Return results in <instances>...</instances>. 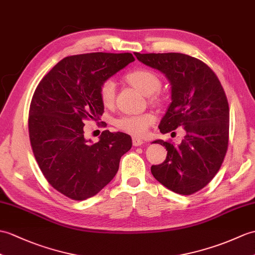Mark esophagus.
Wrapping results in <instances>:
<instances>
[{
  "label": "esophagus",
  "instance_id": "obj_1",
  "mask_svg": "<svg viewBox=\"0 0 255 255\" xmlns=\"http://www.w3.org/2000/svg\"><path fill=\"white\" fill-rule=\"evenodd\" d=\"M143 144V140L140 138H132V145L133 146H140Z\"/></svg>",
  "mask_w": 255,
  "mask_h": 255
}]
</instances>
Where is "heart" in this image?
I'll return each instance as SVG.
<instances>
[{
  "label": "heart",
  "instance_id": "b5f03b06",
  "mask_svg": "<svg viewBox=\"0 0 255 255\" xmlns=\"http://www.w3.org/2000/svg\"><path fill=\"white\" fill-rule=\"evenodd\" d=\"M125 79L130 86L137 89L144 96H152L161 87V80H159L158 77L151 70L145 68H137L131 70L126 75ZM115 90V84L112 80H106L100 86L99 98L104 106H111L114 103ZM153 100L157 101L156 98ZM153 122H154V116L146 113L142 115L121 117L115 122V125L124 132L132 135H142L145 133L146 129L149 128Z\"/></svg>",
  "mask_w": 255,
  "mask_h": 255
}]
</instances>
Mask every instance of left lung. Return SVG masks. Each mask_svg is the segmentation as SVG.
Listing matches in <instances>:
<instances>
[{"label": "left lung", "instance_id": "8db88e82", "mask_svg": "<svg viewBox=\"0 0 255 255\" xmlns=\"http://www.w3.org/2000/svg\"><path fill=\"white\" fill-rule=\"evenodd\" d=\"M146 66L162 72L171 86V103L159 123L167 133L183 127L181 143L156 140L166 159L152 165L154 178L169 190L189 195L204 188L220 170L228 147L229 106L221 81L202 61L181 53H134Z\"/></svg>", "mask_w": 255, "mask_h": 255}]
</instances>
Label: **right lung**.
<instances>
[{"instance_id":"add662e5","label":"right lung","mask_w":255,"mask_h":255,"mask_svg":"<svg viewBox=\"0 0 255 255\" xmlns=\"http://www.w3.org/2000/svg\"><path fill=\"white\" fill-rule=\"evenodd\" d=\"M134 61L131 53H87L67 56L40 81L29 109V138L50 185L82 201L114 178L121 157L131 149L130 135L104 130L97 143L85 138V120L104 112L99 88Z\"/></svg>"}]
</instances>
